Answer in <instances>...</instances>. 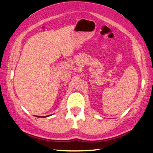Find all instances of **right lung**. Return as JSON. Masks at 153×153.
Segmentation results:
<instances>
[{
    "label": "right lung",
    "instance_id": "1",
    "mask_svg": "<svg viewBox=\"0 0 153 153\" xmlns=\"http://www.w3.org/2000/svg\"><path fill=\"white\" fill-rule=\"evenodd\" d=\"M46 117H47V116H46Z\"/></svg>",
    "mask_w": 153,
    "mask_h": 153
}]
</instances>
